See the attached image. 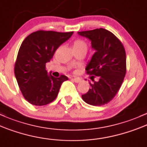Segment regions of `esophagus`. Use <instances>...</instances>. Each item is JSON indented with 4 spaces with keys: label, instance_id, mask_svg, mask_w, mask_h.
I'll list each match as a JSON object with an SVG mask.
<instances>
[{
    "label": "esophagus",
    "instance_id": "esophagus-1",
    "mask_svg": "<svg viewBox=\"0 0 147 147\" xmlns=\"http://www.w3.org/2000/svg\"><path fill=\"white\" fill-rule=\"evenodd\" d=\"M73 80L75 82H76V83H78V82H80V78H73Z\"/></svg>",
    "mask_w": 147,
    "mask_h": 147
}]
</instances>
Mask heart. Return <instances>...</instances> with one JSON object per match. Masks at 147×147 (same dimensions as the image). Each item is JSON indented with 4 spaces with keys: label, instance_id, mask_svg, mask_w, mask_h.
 I'll use <instances>...</instances> for the list:
<instances>
[{
    "label": "heart",
    "instance_id": "heart-1",
    "mask_svg": "<svg viewBox=\"0 0 147 147\" xmlns=\"http://www.w3.org/2000/svg\"><path fill=\"white\" fill-rule=\"evenodd\" d=\"M73 49H80V50L85 51L86 52L87 49V44L82 39H77L74 41L73 43Z\"/></svg>",
    "mask_w": 147,
    "mask_h": 147
}]
</instances>
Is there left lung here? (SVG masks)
Masks as SVG:
<instances>
[{
    "mask_svg": "<svg viewBox=\"0 0 147 147\" xmlns=\"http://www.w3.org/2000/svg\"><path fill=\"white\" fill-rule=\"evenodd\" d=\"M91 42L95 50L85 70L93 83L89 91L82 95L88 104L100 106L108 103L119 90L126 71V57L123 44L110 31L103 28L78 32ZM97 76L98 82L93 78Z\"/></svg>",
    "mask_w": 147,
    "mask_h": 147,
    "instance_id": "left-lung-1",
    "label": "left lung"
}]
</instances>
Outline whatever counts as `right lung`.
<instances>
[{"label": "right lung", "instance_id": "obj_1", "mask_svg": "<svg viewBox=\"0 0 147 147\" xmlns=\"http://www.w3.org/2000/svg\"><path fill=\"white\" fill-rule=\"evenodd\" d=\"M74 32L39 30L29 34L21 44L14 66V74L24 98L31 104L44 105L55 99L66 76L60 78L48 74L46 64L50 62L62 44Z\"/></svg>", "mask_w": 147, "mask_h": 147}]
</instances>
